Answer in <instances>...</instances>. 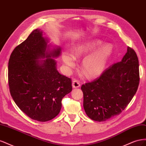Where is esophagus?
I'll use <instances>...</instances> for the list:
<instances>
[{
  "label": "esophagus",
  "instance_id": "1",
  "mask_svg": "<svg viewBox=\"0 0 146 146\" xmlns=\"http://www.w3.org/2000/svg\"><path fill=\"white\" fill-rule=\"evenodd\" d=\"M80 86V84L77 80H74L72 82V87L73 88H79Z\"/></svg>",
  "mask_w": 146,
  "mask_h": 146
}]
</instances>
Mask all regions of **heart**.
<instances>
[{"mask_svg": "<svg viewBox=\"0 0 146 146\" xmlns=\"http://www.w3.org/2000/svg\"><path fill=\"white\" fill-rule=\"evenodd\" d=\"M100 40L83 42L74 48V52L66 50L62 59L69 69L76 64V57L86 55L82 61V68L90 78L98 77L103 73L113 52V46ZM88 55L87 56V55Z\"/></svg>", "mask_w": 146, "mask_h": 146, "instance_id": "obj_1", "label": "heart"}]
</instances>
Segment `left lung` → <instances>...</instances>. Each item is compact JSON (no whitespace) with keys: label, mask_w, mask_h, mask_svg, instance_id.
Segmentation results:
<instances>
[{"label":"left lung","mask_w":146,"mask_h":146,"mask_svg":"<svg viewBox=\"0 0 146 146\" xmlns=\"http://www.w3.org/2000/svg\"><path fill=\"white\" fill-rule=\"evenodd\" d=\"M139 83L138 56L128 47L121 61L110 66L98 79L82 85L87 116L102 122L118 115L133 99Z\"/></svg>","instance_id":"obj_1"}]
</instances>
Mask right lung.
Instances as JSON below:
<instances>
[{
    "label": "right lung",
    "instance_id": "1",
    "mask_svg": "<svg viewBox=\"0 0 146 146\" xmlns=\"http://www.w3.org/2000/svg\"><path fill=\"white\" fill-rule=\"evenodd\" d=\"M42 35L41 31L35 30L15 48L8 76L10 94L17 107L33 120L46 122L59 114L61 100L72 86L71 78L58 72L51 58L60 55V48L48 54Z\"/></svg>",
    "mask_w": 146,
    "mask_h": 146
}]
</instances>
